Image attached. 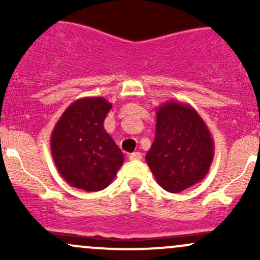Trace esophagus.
Wrapping results in <instances>:
<instances>
[{
    "instance_id": "34e87169",
    "label": "esophagus",
    "mask_w": 260,
    "mask_h": 260,
    "mask_svg": "<svg viewBox=\"0 0 260 260\" xmlns=\"http://www.w3.org/2000/svg\"><path fill=\"white\" fill-rule=\"evenodd\" d=\"M129 159L131 161H140V159H142V153L141 152H133V153H131Z\"/></svg>"
}]
</instances>
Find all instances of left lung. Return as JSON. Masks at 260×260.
<instances>
[{
	"label": "left lung",
	"mask_w": 260,
	"mask_h": 260,
	"mask_svg": "<svg viewBox=\"0 0 260 260\" xmlns=\"http://www.w3.org/2000/svg\"><path fill=\"white\" fill-rule=\"evenodd\" d=\"M214 159V141L190 104L169 101L156 109V135L146 161L164 190L179 193L200 182Z\"/></svg>",
	"instance_id": "8db88e82"
}]
</instances>
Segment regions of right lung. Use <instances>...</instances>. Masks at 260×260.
<instances>
[{"label":"right lung","mask_w":260,"mask_h":260,"mask_svg":"<svg viewBox=\"0 0 260 260\" xmlns=\"http://www.w3.org/2000/svg\"><path fill=\"white\" fill-rule=\"evenodd\" d=\"M112 103L85 96L70 104L52 129V158L61 177L73 187L94 192L106 188L123 165L124 156L104 129Z\"/></svg>","instance_id":"1"}]
</instances>
